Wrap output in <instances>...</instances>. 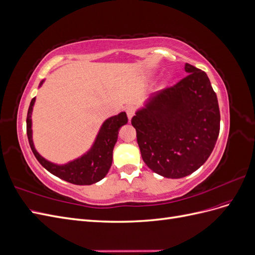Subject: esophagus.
Wrapping results in <instances>:
<instances>
[{
  "instance_id": "obj_1",
  "label": "esophagus",
  "mask_w": 255,
  "mask_h": 255,
  "mask_svg": "<svg viewBox=\"0 0 255 255\" xmlns=\"http://www.w3.org/2000/svg\"><path fill=\"white\" fill-rule=\"evenodd\" d=\"M127 115H128V120L132 119V117L135 115V109H134L133 106H128V109H127Z\"/></svg>"
}]
</instances>
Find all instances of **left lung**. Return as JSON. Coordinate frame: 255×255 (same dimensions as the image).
Returning a JSON list of instances; mask_svg holds the SVG:
<instances>
[{"mask_svg":"<svg viewBox=\"0 0 255 255\" xmlns=\"http://www.w3.org/2000/svg\"><path fill=\"white\" fill-rule=\"evenodd\" d=\"M185 71L186 78L153 94L132 118L145 165L168 179L201 167L220 129L218 100L208 76L189 64Z\"/></svg>","mask_w":255,"mask_h":255,"instance_id":"1","label":"left lung"}]
</instances>
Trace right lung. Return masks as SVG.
Instances as JSON below:
<instances>
[{
  "mask_svg": "<svg viewBox=\"0 0 255 255\" xmlns=\"http://www.w3.org/2000/svg\"><path fill=\"white\" fill-rule=\"evenodd\" d=\"M44 81H41L39 87ZM36 98L30 101L26 117V133L28 142L35 157L49 172L59 179L75 185H91L99 181L109 172L113 161V150L118 139L119 129L128 123L125 112L106 119L101 126L96 140L91 148L81 157L73 159L64 165H57L42 157L35 149L33 142L32 113Z\"/></svg>",
  "mask_w": 255,
  "mask_h": 255,
  "instance_id": "right-lung-1",
  "label": "right lung"
}]
</instances>
